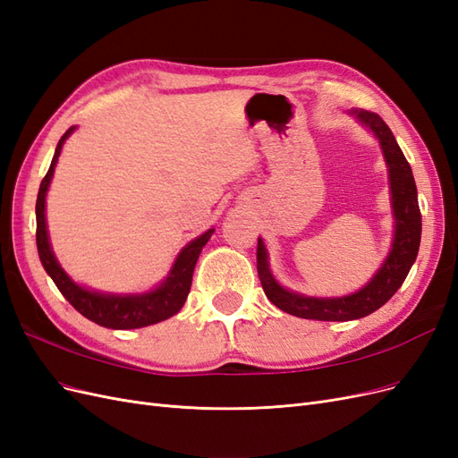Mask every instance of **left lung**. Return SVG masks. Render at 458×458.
I'll return each instance as SVG.
<instances>
[{
	"mask_svg": "<svg viewBox=\"0 0 458 458\" xmlns=\"http://www.w3.org/2000/svg\"><path fill=\"white\" fill-rule=\"evenodd\" d=\"M352 114L369 128L377 137L382 155L390 174L392 191V210L395 219L392 250L384 259L382 267L374 273L372 279L357 293L342 298H313L306 294L293 293L275 281L269 269L267 250L261 239H258V275L263 293L276 308L301 318H315V321H353V318L367 317L377 311L390 300L397 288L403 284L419 254L422 216L419 208L417 183H414L412 170L399 148L392 130L387 123L369 110H352Z\"/></svg>",
	"mask_w": 458,
	"mask_h": 458,
	"instance_id": "8db88e82",
	"label": "left lung"
}]
</instances>
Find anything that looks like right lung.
<instances>
[{"instance_id": "1", "label": "right lung", "mask_w": 458, "mask_h": 458, "mask_svg": "<svg viewBox=\"0 0 458 458\" xmlns=\"http://www.w3.org/2000/svg\"><path fill=\"white\" fill-rule=\"evenodd\" d=\"M76 128H68L61 141L55 148V157L51 160L49 170L46 177L41 179V185L38 191L36 200V244L38 254L41 259V266L47 271V275L53 279L61 290V294L71 301V306L84 315L89 321L114 328V330H128V328H141L155 325L165 318L174 317L179 310L183 308V303L189 296L191 283H192V271H195L197 259L202 252L204 244L210 241L214 229H208L200 237L191 241L179 256L175 258L174 266L168 273V276L150 293L145 294H105L97 293V290H89L76 284L71 276L64 273V269L59 266L57 258H55L49 234H47V224H46V195L51 183V177L55 172V164L61 155V148L64 141L68 140Z\"/></svg>"}]
</instances>
